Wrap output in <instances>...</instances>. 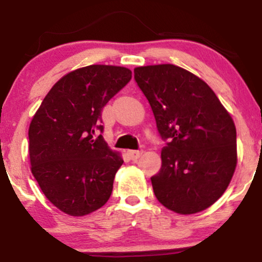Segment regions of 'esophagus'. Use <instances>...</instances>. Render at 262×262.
<instances>
[{
    "mask_svg": "<svg viewBox=\"0 0 262 262\" xmlns=\"http://www.w3.org/2000/svg\"><path fill=\"white\" fill-rule=\"evenodd\" d=\"M141 154H143V151H139V150H129L128 151L129 158H130L133 161H137L141 156Z\"/></svg>",
    "mask_w": 262,
    "mask_h": 262,
    "instance_id": "34e87169",
    "label": "esophagus"
}]
</instances>
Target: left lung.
I'll return each instance as SVG.
<instances>
[{"instance_id":"left-lung-1","label":"left lung","mask_w":262,"mask_h":262,"mask_svg":"<svg viewBox=\"0 0 262 262\" xmlns=\"http://www.w3.org/2000/svg\"><path fill=\"white\" fill-rule=\"evenodd\" d=\"M160 137L161 169L151 185L162 206L193 214L212 206L236 166V129L212 89L185 69L161 64L134 69Z\"/></svg>"}]
</instances>
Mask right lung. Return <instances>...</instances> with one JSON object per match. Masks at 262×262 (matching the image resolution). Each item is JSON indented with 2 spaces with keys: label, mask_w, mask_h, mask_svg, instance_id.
<instances>
[{
  "label": "right lung",
  "mask_w": 262,
  "mask_h": 262,
  "mask_svg": "<svg viewBox=\"0 0 262 262\" xmlns=\"http://www.w3.org/2000/svg\"><path fill=\"white\" fill-rule=\"evenodd\" d=\"M132 79L127 68L90 65L52 87L29 125L32 173L45 197L69 215L90 214L110 200L123 160L102 134V110Z\"/></svg>",
  "instance_id": "right-lung-1"
}]
</instances>
